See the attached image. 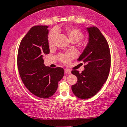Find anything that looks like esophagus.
<instances>
[{
  "label": "esophagus",
  "mask_w": 127,
  "mask_h": 127,
  "mask_svg": "<svg viewBox=\"0 0 127 127\" xmlns=\"http://www.w3.org/2000/svg\"><path fill=\"white\" fill-rule=\"evenodd\" d=\"M64 73H65V74H71V72L68 69H64Z\"/></svg>",
  "instance_id": "34e87169"
}]
</instances>
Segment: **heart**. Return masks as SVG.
Listing matches in <instances>:
<instances>
[{"mask_svg":"<svg viewBox=\"0 0 127 127\" xmlns=\"http://www.w3.org/2000/svg\"><path fill=\"white\" fill-rule=\"evenodd\" d=\"M66 32H67L69 40L72 42H77L81 40L83 37V34L81 30L74 28H66ZM58 30L57 29H53L50 32L48 35V42L49 44H52L58 35ZM75 55L74 53H70L68 55H63L61 56L62 62L65 64H68L70 63L71 60L72 59Z\"/></svg>","mask_w":127,"mask_h":127,"instance_id":"b5f03b06","label":"heart"}]
</instances>
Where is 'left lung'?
<instances>
[{
	"label": "left lung",
	"instance_id": "obj_1",
	"mask_svg": "<svg viewBox=\"0 0 127 127\" xmlns=\"http://www.w3.org/2000/svg\"><path fill=\"white\" fill-rule=\"evenodd\" d=\"M89 40L86 46L78 59L86 63L81 73L74 70L77 83L71 87L74 95L83 99L95 95L108 79L111 58L108 42L100 30L93 26L86 28Z\"/></svg>",
	"mask_w": 127,
	"mask_h": 127
}]
</instances>
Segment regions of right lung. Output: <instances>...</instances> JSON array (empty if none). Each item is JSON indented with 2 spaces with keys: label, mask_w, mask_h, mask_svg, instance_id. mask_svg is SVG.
<instances>
[{
  "label": "right lung",
  "mask_w": 127,
  "mask_h": 127,
  "mask_svg": "<svg viewBox=\"0 0 127 127\" xmlns=\"http://www.w3.org/2000/svg\"><path fill=\"white\" fill-rule=\"evenodd\" d=\"M48 28L35 26L30 29L21 41L17 58L23 83L32 94L42 98L55 93L64 74L63 68H51L44 64V55L49 53Z\"/></svg>",
  "instance_id": "right-lung-1"
}]
</instances>
